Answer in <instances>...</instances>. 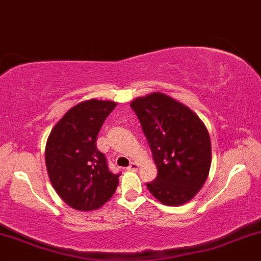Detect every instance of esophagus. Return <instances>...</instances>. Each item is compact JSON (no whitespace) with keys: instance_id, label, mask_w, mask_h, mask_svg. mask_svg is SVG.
Wrapping results in <instances>:
<instances>
[{"instance_id":"1","label":"esophagus","mask_w":261,"mask_h":261,"mask_svg":"<svg viewBox=\"0 0 261 261\" xmlns=\"http://www.w3.org/2000/svg\"><path fill=\"white\" fill-rule=\"evenodd\" d=\"M127 170L128 171H137L138 170V165L136 163H131L130 165H128Z\"/></svg>"}]
</instances>
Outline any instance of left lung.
Instances as JSON below:
<instances>
[{
    "instance_id": "1",
    "label": "left lung",
    "mask_w": 261,
    "mask_h": 261,
    "mask_svg": "<svg viewBox=\"0 0 261 261\" xmlns=\"http://www.w3.org/2000/svg\"><path fill=\"white\" fill-rule=\"evenodd\" d=\"M149 144L158 176L147 183L155 199L179 206L199 193L208 177L211 140L204 124L190 108L161 92L130 103Z\"/></svg>"
}]
</instances>
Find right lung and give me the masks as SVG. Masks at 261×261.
<instances>
[{
    "label": "right lung",
    "mask_w": 261,
    "mask_h": 261,
    "mask_svg": "<svg viewBox=\"0 0 261 261\" xmlns=\"http://www.w3.org/2000/svg\"><path fill=\"white\" fill-rule=\"evenodd\" d=\"M117 103L92 100L75 105L53 127L45 146L51 186L72 208H100L113 196L120 173L108 169L96 147L98 131Z\"/></svg>",
    "instance_id": "add662e5"
}]
</instances>
